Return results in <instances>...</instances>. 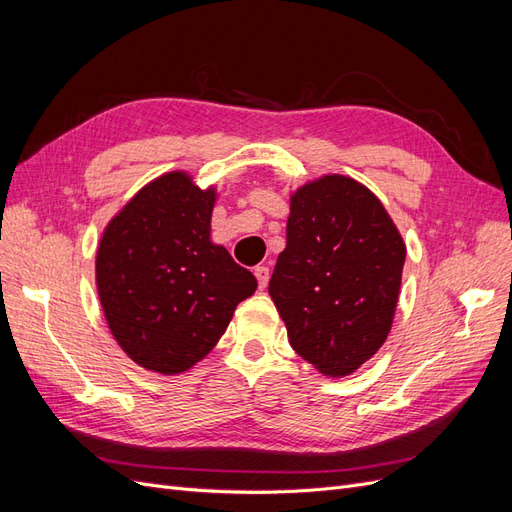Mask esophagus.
Wrapping results in <instances>:
<instances>
[{"instance_id": "obj_1", "label": "esophagus", "mask_w": 512, "mask_h": 512, "mask_svg": "<svg viewBox=\"0 0 512 512\" xmlns=\"http://www.w3.org/2000/svg\"><path fill=\"white\" fill-rule=\"evenodd\" d=\"M254 275L258 277V286H260V288H267V284H269V267H265V265L256 267V269H254Z\"/></svg>"}]
</instances>
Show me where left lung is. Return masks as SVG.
<instances>
[{"label": "left lung", "mask_w": 512, "mask_h": 512, "mask_svg": "<svg viewBox=\"0 0 512 512\" xmlns=\"http://www.w3.org/2000/svg\"><path fill=\"white\" fill-rule=\"evenodd\" d=\"M404 262L401 235L365 185L339 175L303 185L269 282L290 346L327 376L359 369L391 331Z\"/></svg>", "instance_id": "left-lung-1"}]
</instances>
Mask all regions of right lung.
<instances>
[{"instance_id":"1","label":"right lung","mask_w":512,"mask_h":512,"mask_svg":"<svg viewBox=\"0 0 512 512\" xmlns=\"http://www.w3.org/2000/svg\"><path fill=\"white\" fill-rule=\"evenodd\" d=\"M213 200V190L168 173L123 207L98 247L108 329L132 361L160 374H179L209 354L258 286L209 241Z\"/></svg>"}]
</instances>
